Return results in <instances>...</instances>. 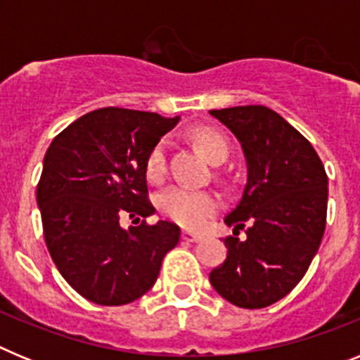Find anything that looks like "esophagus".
<instances>
[{
    "label": "esophagus",
    "mask_w": 360,
    "mask_h": 360,
    "mask_svg": "<svg viewBox=\"0 0 360 360\" xmlns=\"http://www.w3.org/2000/svg\"><path fill=\"white\" fill-rule=\"evenodd\" d=\"M182 238L186 241H191V243H196V241L202 240V236H200V234H196V232H191V231H184Z\"/></svg>",
    "instance_id": "34e87169"
}]
</instances>
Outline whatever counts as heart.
Returning a JSON list of instances; mask_svg holds the SVG:
<instances>
[{
  "label": "heart",
  "instance_id": "heart-1",
  "mask_svg": "<svg viewBox=\"0 0 360 360\" xmlns=\"http://www.w3.org/2000/svg\"><path fill=\"white\" fill-rule=\"evenodd\" d=\"M193 142L205 155V158L218 164L227 157L229 144L225 136L212 128H198L193 133ZM148 176L157 180L165 173V142H158L149 153L146 162ZM158 207L167 218L187 229L202 227L219 209L218 196L207 191H195L184 186L165 189L158 196Z\"/></svg>",
  "mask_w": 360,
  "mask_h": 360
}]
</instances>
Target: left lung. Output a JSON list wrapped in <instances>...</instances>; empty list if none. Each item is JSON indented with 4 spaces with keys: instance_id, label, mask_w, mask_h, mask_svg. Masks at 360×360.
<instances>
[{
    "instance_id": "8db88e82",
    "label": "left lung",
    "mask_w": 360,
    "mask_h": 360,
    "mask_svg": "<svg viewBox=\"0 0 360 360\" xmlns=\"http://www.w3.org/2000/svg\"><path fill=\"white\" fill-rule=\"evenodd\" d=\"M243 149L247 184L225 216L227 259L209 274L211 285L240 308H265L283 299L307 274L317 254L328 205V176L316 149L266 106L209 111ZM248 224V238L239 231Z\"/></svg>"
}]
</instances>
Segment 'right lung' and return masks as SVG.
<instances>
[{"mask_svg": "<svg viewBox=\"0 0 360 360\" xmlns=\"http://www.w3.org/2000/svg\"><path fill=\"white\" fill-rule=\"evenodd\" d=\"M180 117L101 108L63 129L44 155L37 205L49 252L70 287L88 301L120 307L155 285L162 259L180 240L171 221L148 218L146 162Z\"/></svg>", "mask_w": 360, "mask_h": 360, "instance_id": "1", "label": "right lung"}]
</instances>
